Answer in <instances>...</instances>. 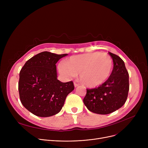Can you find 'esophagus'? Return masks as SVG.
Instances as JSON below:
<instances>
[{
    "mask_svg": "<svg viewBox=\"0 0 148 148\" xmlns=\"http://www.w3.org/2000/svg\"><path fill=\"white\" fill-rule=\"evenodd\" d=\"M74 87H75V88H76V87H77V86H79V84H77V83L74 82Z\"/></svg>",
    "mask_w": 148,
    "mask_h": 148,
    "instance_id": "obj_1",
    "label": "esophagus"
}]
</instances>
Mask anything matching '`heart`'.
Listing matches in <instances>:
<instances>
[{
	"label": "heart",
	"mask_w": 148,
	"mask_h": 148,
	"mask_svg": "<svg viewBox=\"0 0 148 148\" xmlns=\"http://www.w3.org/2000/svg\"><path fill=\"white\" fill-rule=\"evenodd\" d=\"M113 68L111 56L106 53H89L72 56L59 66L60 73L70 79L79 73L81 82L89 88L102 84L109 77Z\"/></svg>",
	"instance_id": "obj_1"
}]
</instances>
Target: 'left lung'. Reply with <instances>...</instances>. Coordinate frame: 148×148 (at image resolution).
Here are the masks:
<instances>
[{"instance_id": "obj_1", "label": "left lung", "mask_w": 148, "mask_h": 148, "mask_svg": "<svg viewBox=\"0 0 148 148\" xmlns=\"http://www.w3.org/2000/svg\"><path fill=\"white\" fill-rule=\"evenodd\" d=\"M113 59V69L108 79L97 88L87 89L83 103L94 113L107 114L122 107L126 102L129 90V74L123 60L108 53Z\"/></svg>"}]
</instances>
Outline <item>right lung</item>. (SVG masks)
Listing matches in <instances>:
<instances>
[{"instance_id": "right-lung-1", "label": "right lung", "mask_w": 148, "mask_h": 148, "mask_svg": "<svg viewBox=\"0 0 148 148\" xmlns=\"http://www.w3.org/2000/svg\"><path fill=\"white\" fill-rule=\"evenodd\" d=\"M67 55L43 51L29 59L21 68L18 82L20 101L34 114L40 117L56 114L74 89L72 81L63 83L57 79L56 64Z\"/></svg>"}]
</instances>
